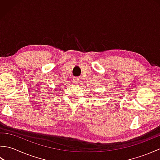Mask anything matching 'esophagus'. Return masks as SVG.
<instances>
[{"instance_id": "obj_1", "label": "esophagus", "mask_w": 160, "mask_h": 160, "mask_svg": "<svg viewBox=\"0 0 160 160\" xmlns=\"http://www.w3.org/2000/svg\"><path fill=\"white\" fill-rule=\"evenodd\" d=\"M78 81H79V78H75L73 79V82L75 83H77L78 82Z\"/></svg>"}]
</instances>
